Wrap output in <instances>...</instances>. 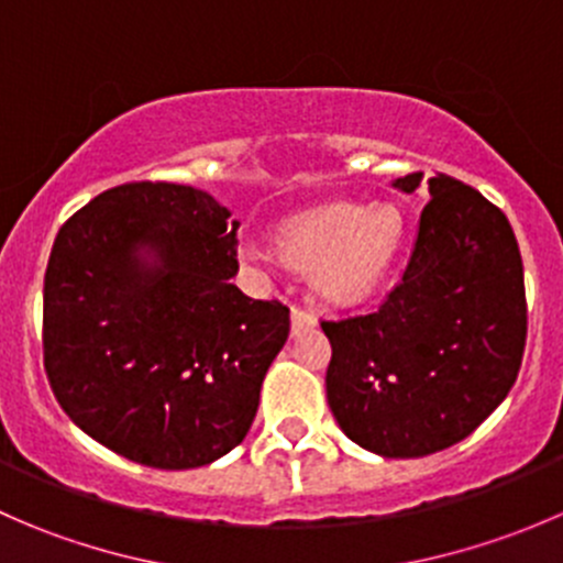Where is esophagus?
Instances as JSON below:
<instances>
[{"label":"esophagus","mask_w":563,"mask_h":563,"mask_svg":"<svg viewBox=\"0 0 563 563\" xmlns=\"http://www.w3.org/2000/svg\"><path fill=\"white\" fill-rule=\"evenodd\" d=\"M316 323H318V318H316L313 310L291 308V327H294V332H302V329L316 327Z\"/></svg>","instance_id":"34e87169"}]
</instances>
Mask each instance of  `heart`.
<instances>
[{
  "instance_id": "1",
  "label": "heart",
  "mask_w": 563,
  "mask_h": 563,
  "mask_svg": "<svg viewBox=\"0 0 563 563\" xmlns=\"http://www.w3.org/2000/svg\"><path fill=\"white\" fill-rule=\"evenodd\" d=\"M402 220L395 207L362 209L323 203L288 220L280 250L294 264H313V286L323 299L351 305L384 280L400 245Z\"/></svg>"
}]
</instances>
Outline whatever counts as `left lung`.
I'll return each instance as SVG.
<instances>
[{
    "label": "left lung",
    "instance_id": "left-lung-1",
    "mask_svg": "<svg viewBox=\"0 0 563 563\" xmlns=\"http://www.w3.org/2000/svg\"><path fill=\"white\" fill-rule=\"evenodd\" d=\"M422 174L395 181L413 192ZM430 201L402 280L378 310L321 321L327 400L354 444L424 457L474 433L507 397L526 349L523 261L507 214L455 176Z\"/></svg>",
    "mask_w": 563,
    "mask_h": 563
}]
</instances>
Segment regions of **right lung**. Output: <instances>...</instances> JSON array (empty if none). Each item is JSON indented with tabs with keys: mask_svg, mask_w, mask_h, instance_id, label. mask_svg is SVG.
<instances>
[{
	"mask_svg": "<svg viewBox=\"0 0 563 563\" xmlns=\"http://www.w3.org/2000/svg\"><path fill=\"white\" fill-rule=\"evenodd\" d=\"M229 218L190 185L128 181L78 209L51 247V389L84 433L133 463L198 468L242 444L288 338L286 305L231 283L240 223Z\"/></svg>",
	"mask_w": 563,
	"mask_h": 563,
	"instance_id": "1",
	"label": "right lung"
}]
</instances>
